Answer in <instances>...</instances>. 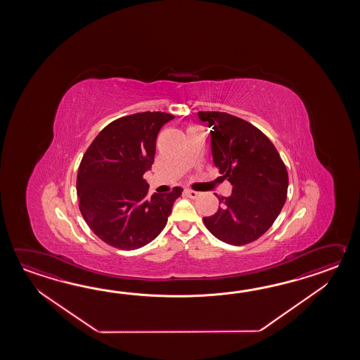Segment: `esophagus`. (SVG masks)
Wrapping results in <instances>:
<instances>
[{
    "label": "esophagus",
    "instance_id": "1",
    "mask_svg": "<svg viewBox=\"0 0 360 360\" xmlns=\"http://www.w3.org/2000/svg\"><path fill=\"white\" fill-rule=\"evenodd\" d=\"M184 193H185V194H186L188 197H191V198L193 199L198 198L199 197L198 191H191V189H185V191H184Z\"/></svg>",
    "mask_w": 360,
    "mask_h": 360
}]
</instances>
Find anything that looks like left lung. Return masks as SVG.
<instances>
[{
	"label": "left lung",
	"mask_w": 360,
	"mask_h": 360,
	"mask_svg": "<svg viewBox=\"0 0 360 360\" xmlns=\"http://www.w3.org/2000/svg\"><path fill=\"white\" fill-rule=\"evenodd\" d=\"M208 122L214 166L233 185L216 214L203 217L211 234L243 245L265 234L287 199L288 172L274 144L253 124L225 112H198Z\"/></svg>",
	"instance_id": "left-lung-1"
}]
</instances>
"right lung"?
<instances>
[{
  "label": "right lung",
  "mask_w": 360,
  "mask_h": 360,
  "mask_svg": "<svg viewBox=\"0 0 360 360\" xmlns=\"http://www.w3.org/2000/svg\"><path fill=\"white\" fill-rule=\"evenodd\" d=\"M175 117L163 112L124 115L94 139L77 174L79 211L89 228L118 250H138L158 237L181 188L148 195L155 140Z\"/></svg>",
  "instance_id": "1"
}]
</instances>
